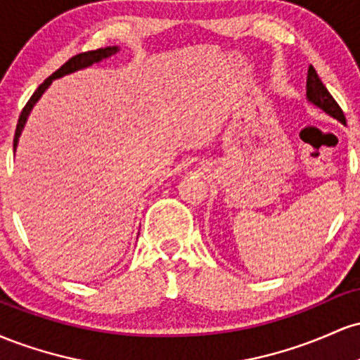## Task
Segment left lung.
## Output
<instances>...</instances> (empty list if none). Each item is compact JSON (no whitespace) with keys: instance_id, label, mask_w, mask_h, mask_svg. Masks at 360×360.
<instances>
[{"instance_id":"1","label":"left lung","mask_w":360,"mask_h":360,"mask_svg":"<svg viewBox=\"0 0 360 360\" xmlns=\"http://www.w3.org/2000/svg\"><path fill=\"white\" fill-rule=\"evenodd\" d=\"M307 100L308 103H311L313 106H316V108L325 111L328 117L338 120L340 123H345L344 111L340 110V106H338L337 101L332 98V94H330L328 89L325 88L323 82H321L320 77H318V74L313 65H309L308 69Z\"/></svg>"}]
</instances>
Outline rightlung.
<instances>
[{"instance_id":"1","label":"right lung","mask_w":360,"mask_h":360,"mask_svg":"<svg viewBox=\"0 0 360 360\" xmlns=\"http://www.w3.org/2000/svg\"><path fill=\"white\" fill-rule=\"evenodd\" d=\"M120 52V47L118 45H110V47H105V49H98V51H89V52H84V53H77V56H74L65 62L64 65H62L60 69H57L56 72L52 74L51 77H47L42 84L37 88V91L34 94H32V98L28 100L27 105H25V108L22 111V115H20L18 118V125H16V131H15V139H13V152H16V147H18V140H20V135H22L25 125H27V120L30 117L32 110H34V106L39 103L40 98H42V94L47 91L49 86L52 84V81L59 79V77H64L68 76V74H72V72H77L81 71V69H86V68H91L93 64H98V62L101 60H106L110 59L111 56H115V53Z\"/></svg>"}]
</instances>
